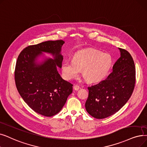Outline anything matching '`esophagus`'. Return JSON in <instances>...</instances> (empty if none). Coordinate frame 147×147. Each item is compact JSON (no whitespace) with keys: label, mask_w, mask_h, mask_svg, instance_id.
Masks as SVG:
<instances>
[{"label":"esophagus","mask_w":147,"mask_h":147,"mask_svg":"<svg viewBox=\"0 0 147 147\" xmlns=\"http://www.w3.org/2000/svg\"><path fill=\"white\" fill-rule=\"evenodd\" d=\"M73 88H74V90H76V91H78V89L80 88V86H79V85H75L74 86Z\"/></svg>","instance_id":"1"}]
</instances>
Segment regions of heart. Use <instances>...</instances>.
Here are the masks:
<instances>
[{
    "instance_id": "obj_1",
    "label": "heart",
    "mask_w": 147,
    "mask_h": 147,
    "mask_svg": "<svg viewBox=\"0 0 147 147\" xmlns=\"http://www.w3.org/2000/svg\"><path fill=\"white\" fill-rule=\"evenodd\" d=\"M112 63V58L109 54L94 49L85 50L76 53L73 61H63L62 73L63 78L70 80L78 77L82 70V75L88 82H98L107 76Z\"/></svg>"
}]
</instances>
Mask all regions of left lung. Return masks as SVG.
<instances>
[{
  "label": "left lung",
  "instance_id": "1",
  "mask_svg": "<svg viewBox=\"0 0 147 147\" xmlns=\"http://www.w3.org/2000/svg\"><path fill=\"white\" fill-rule=\"evenodd\" d=\"M121 57L112 72L98 84L88 86L86 110L97 119L112 115L122 107L133 92L136 83L135 62L130 53L119 48Z\"/></svg>",
  "mask_w": 147,
  "mask_h": 147
}]
</instances>
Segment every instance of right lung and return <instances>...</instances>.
<instances>
[{"label": "right lung", "instance_id": "right-lung-1", "mask_svg": "<svg viewBox=\"0 0 147 147\" xmlns=\"http://www.w3.org/2000/svg\"><path fill=\"white\" fill-rule=\"evenodd\" d=\"M64 42L47 41L28 46L17 60L14 76L19 94L32 109L45 117L59 112L73 91V85L63 80L56 68L62 67L63 56L60 53ZM42 52L52 54L55 59L36 65V58Z\"/></svg>", "mask_w": 147, "mask_h": 147}]
</instances>
